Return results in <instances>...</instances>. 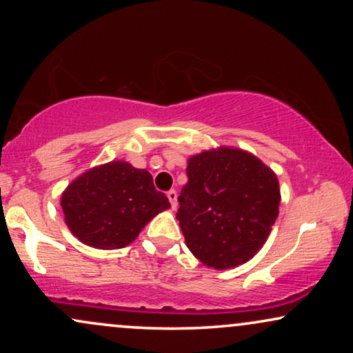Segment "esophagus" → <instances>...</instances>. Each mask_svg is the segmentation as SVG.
Segmentation results:
<instances>
[{"mask_svg":"<svg viewBox=\"0 0 353 353\" xmlns=\"http://www.w3.org/2000/svg\"><path fill=\"white\" fill-rule=\"evenodd\" d=\"M168 199H169V202H171V205H172V209H176L177 208V192L176 190H169L168 192Z\"/></svg>","mask_w":353,"mask_h":353,"instance_id":"34e87169","label":"esophagus"}]
</instances>
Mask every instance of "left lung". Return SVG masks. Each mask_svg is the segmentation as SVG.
I'll use <instances>...</instances> for the list:
<instances>
[{
  "instance_id": "8db88e82",
  "label": "left lung",
  "mask_w": 353,
  "mask_h": 353,
  "mask_svg": "<svg viewBox=\"0 0 353 353\" xmlns=\"http://www.w3.org/2000/svg\"><path fill=\"white\" fill-rule=\"evenodd\" d=\"M177 221L204 265L232 269L265 244L281 205L279 179L252 152L230 145L188 159Z\"/></svg>"
}]
</instances>
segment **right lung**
<instances>
[{"instance_id": "1", "label": "right lung", "mask_w": 353, "mask_h": 353, "mask_svg": "<svg viewBox=\"0 0 353 353\" xmlns=\"http://www.w3.org/2000/svg\"><path fill=\"white\" fill-rule=\"evenodd\" d=\"M64 222L74 237L96 249L129 245L152 217L171 208L152 176L128 161L94 165L61 194Z\"/></svg>"}]
</instances>
